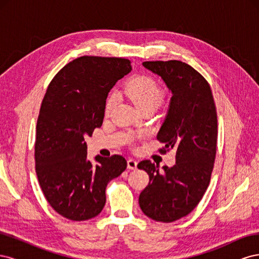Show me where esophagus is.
<instances>
[{"label":"esophagus","mask_w":259,"mask_h":259,"mask_svg":"<svg viewBox=\"0 0 259 259\" xmlns=\"http://www.w3.org/2000/svg\"><path fill=\"white\" fill-rule=\"evenodd\" d=\"M127 168L136 169L137 168V161L134 159H128L127 160Z\"/></svg>","instance_id":"esophagus-1"}]
</instances>
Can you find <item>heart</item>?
<instances>
[{"label":"heart","instance_id":"b5f03b06","mask_svg":"<svg viewBox=\"0 0 259 259\" xmlns=\"http://www.w3.org/2000/svg\"><path fill=\"white\" fill-rule=\"evenodd\" d=\"M138 109L147 107L156 108L163 99V91L160 85L153 79L146 75H138L133 77L125 83L122 90ZM116 100L115 94H110L106 101V112L111 110Z\"/></svg>","mask_w":259,"mask_h":259}]
</instances>
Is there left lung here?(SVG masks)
Wrapping results in <instances>:
<instances>
[{
  "label": "left lung",
  "mask_w": 259,
  "mask_h": 259,
  "mask_svg": "<svg viewBox=\"0 0 259 259\" xmlns=\"http://www.w3.org/2000/svg\"><path fill=\"white\" fill-rule=\"evenodd\" d=\"M171 92L169 108L158 133L160 149L176 151L173 167L145 160L149 184L139 194V206L155 222L173 223L199 204L209 185L217 146V112L209 84L197 70L179 60L145 61Z\"/></svg>",
  "instance_id": "1"
}]
</instances>
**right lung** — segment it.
Returning a JSON list of instances; mask_svg holds the SVG:
<instances>
[{"instance_id": "obj_1", "label": "right lung", "mask_w": 259, "mask_h": 259, "mask_svg": "<svg viewBox=\"0 0 259 259\" xmlns=\"http://www.w3.org/2000/svg\"><path fill=\"white\" fill-rule=\"evenodd\" d=\"M128 59L82 56L54 76L36 123L35 171L50 205L70 221L97 216L106 204V187L126 168L114 154L88 159L84 138L103 125L108 93L131 72Z\"/></svg>"}]
</instances>
